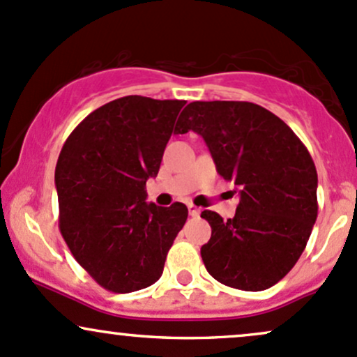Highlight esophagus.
I'll return each instance as SVG.
<instances>
[{"label":"esophagus","mask_w":357,"mask_h":357,"mask_svg":"<svg viewBox=\"0 0 357 357\" xmlns=\"http://www.w3.org/2000/svg\"><path fill=\"white\" fill-rule=\"evenodd\" d=\"M188 211H190L191 217H198V215H199V208H198V206H195L193 203H190V205H188Z\"/></svg>","instance_id":"esophagus-1"}]
</instances>
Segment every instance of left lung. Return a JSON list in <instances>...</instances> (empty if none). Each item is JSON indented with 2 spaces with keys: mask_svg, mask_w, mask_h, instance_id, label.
Here are the masks:
<instances>
[{
  "mask_svg": "<svg viewBox=\"0 0 357 357\" xmlns=\"http://www.w3.org/2000/svg\"><path fill=\"white\" fill-rule=\"evenodd\" d=\"M178 132L203 137L218 174L238 188L236 217L202 211L211 237L202 259L222 284L244 291L271 288L291 271L317 220V169L295 132L249 101H193Z\"/></svg>",
  "mask_w": 357,
  "mask_h": 357,
  "instance_id": "obj_1",
  "label": "left lung"
}]
</instances>
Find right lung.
Instances as JSON below:
<instances>
[{
  "instance_id": "add662e5",
  "label": "right lung",
  "mask_w": 357,
  "mask_h": 357,
  "mask_svg": "<svg viewBox=\"0 0 357 357\" xmlns=\"http://www.w3.org/2000/svg\"><path fill=\"white\" fill-rule=\"evenodd\" d=\"M186 101L123 96L73 130L56 166L59 229L100 287L130 293L154 284L188 218L183 203H147L176 119Z\"/></svg>"
}]
</instances>
